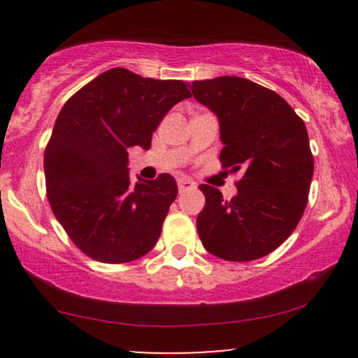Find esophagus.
Instances as JSON below:
<instances>
[{"instance_id": "34e87169", "label": "esophagus", "mask_w": 358, "mask_h": 358, "mask_svg": "<svg viewBox=\"0 0 358 358\" xmlns=\"http://www.w3.org/2000/svg\"><path fill=\"white\" fill-rule=\"evenodd\" d=\"M176 185H178V192L180 193L195 188V183L190 182V180H187V178H178V180H176Z\"/></svg>"}]
</instances>
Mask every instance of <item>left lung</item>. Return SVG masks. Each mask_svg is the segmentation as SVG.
Returning <instances> with one entry per match:
<instances>
[{
    "mask_svg": "<svg viewBox=\"0 0 358 358\" xmlns=\"http://www.w3.org/2000/svg\"><path fill=\"white\" fill-rule=\"evenodd\" d=\"M190 89L219 117L222 168L244 173L231 200L200 185V241L225 261L268 256L293 234L308 203L315 162L305 122L279 94L242 77L195 80Z\"/></svg>",
    "mask_w": 358,
    "mask_h": 358,
    "instance_id": "obj_1",
    "label": "left lung"
}]
</instances>
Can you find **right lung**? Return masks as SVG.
I'll list each match as a JSON object with an SVG mask.
<instances>
[{"label": "right lung", "instance_id": "right-lung-1", "mask_svg": "<svg viewBox=\"0 0 358 358\" xmlns=\"http://www.w3.org/2000/svg\"><path fill=\"white\" fill-rule=\"evenodd\" d=\"M187 97L182 80L117 67L64 104L45 148V183L52 212L85 256L121 264L155 248L178 187L168 173L131 182L127 150H150L162 119Z\"/></svg>", "mask_w": 358, "mask_h": 358}]
</instances>
